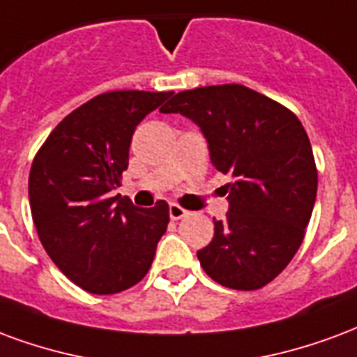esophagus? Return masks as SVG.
<instances>
[{
    "instance_id": "esophagus-1",
    "label": "esophagus",
    "mask_w": 357,
    "mask_h": 357,
    "mask_svg": "<svg viewBox=\"0 0 357 357\" xmlns=\"http://www.w3.org/2000/svg\"><path fill=\"white\" fill-rule=\"evenodd\" d=\"M186 215H188V211L182 209L181 205H176V204L169 205V217L173 218V220H178V218L186 217Z\"/></svg>"
}]
</instances>
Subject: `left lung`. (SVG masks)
<instances>
[{
  "label": "left lung",
  "mask_w": 357,
  "mask_h": 357,
  "mask_svg": "<svg viewBox=\"0 0 357 357\" xmlns=\"http://www.w3.org/2000/svg\"><path fill=\"white\" fill-rule=\"evenodd\" d=\"M160 112L182 114L202 129L211 161L232 181L228 213L197 251L211 280L238 291L264 287L303 243L316 202L310 140L295 114L245 85L176 93Z\"/></svg>",
  "instance_id": "1"
}]
</instances>
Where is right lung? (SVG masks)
<instances>
[{"label": "right lung", "mask_w": 357, "mask_h": 357, "mask_svg": "<svg viewBox=\"0 0 357 357\" xmlns=\"http://www.w3.org/2000/svg\"><path fill=\"white\" fill-rule=\"evenodd\" d=\"M171 93L110 91L68 114L33 158L28 196L41 245L93 295L139 283L169 225V205L139 209L112 196L129 165L137 125Z\"/></svg>", "instance_id": "right-lung-1"}]
</instances>
